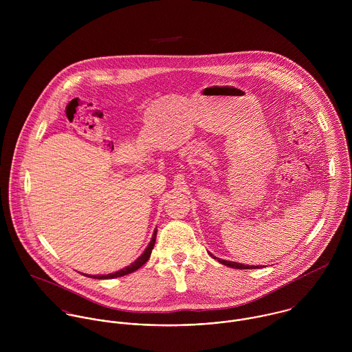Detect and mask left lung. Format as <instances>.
<instances>
[{"label": "left lung", "mask_w": 352, "mask_h": 352, "mask_svg": "<svg viewBox=\"0 0 352 352\" xmlns=\"http://www.w3.org/2000/svg\"><path fill=\"white\" fill-rule=\"evenodd\" d=\"M212 256V254H211ZM214 258H217L215 256H212ZM221 264L226 265V267H232V268H239V270H252V268H260L258 265H245V264H241V263H236V261H228V260H222V258H217Z\"/></svg>", "instance_id": "obj_1"}]
</instances>
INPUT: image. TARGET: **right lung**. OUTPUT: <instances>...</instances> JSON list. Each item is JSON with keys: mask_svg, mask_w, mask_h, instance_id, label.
<instances>
[{"mask_svg": "<svg viewBox=\"0 0 352 352\" xmlns=\"http://www.w3.org/2000/svg\"><path fill=\"white\" fill-rule=\"evenodd\" d=\"M155 236H157V230L154 229V233H153V237H151V243H149L148 248L145 250V252H144L134 263H131L130 265H127V267H124L123 270L116 271V272H113V274H108V275H92V276H89V278H95V279H112V278L124 276V275H127V274H131V272L137 271L138 268H141V267L149 260L151 251H153V247H154V243H155Z\"/></svg>", "mask_w": 352, "mask_h": 352, "instance_id": "1", "label": "right lung"}]
</instances>
